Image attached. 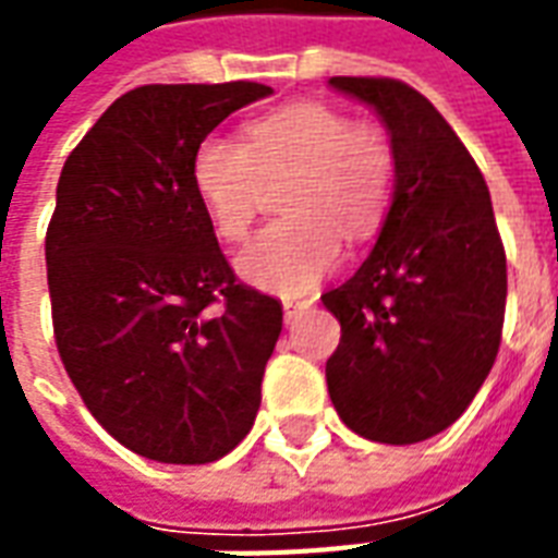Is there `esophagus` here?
<instances>
[{
    "label": "esophagus",
    "mask_w": 558,
    "mask_h": 558,
    "mask_svg": "<svg viewBox=\"0 0 558 558\" xmlns=\"http://www.w3.org/2000/svg\"><path fill=\"white\" fill-rule=\"evenodd\" d=\"M311 299H283V314H287V319H295V316L302 314V311H307L311 307Z\"/></svg>",
    "instance_id": "34e87169"
}]
</instances>
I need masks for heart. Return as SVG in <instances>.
<instances>
[{
	"instance_id": "heart-1",
	"label": "heart",
	"mask_w": 558,
	"mask_h": 558,
	"mask_svg": "<svg viewBox=\"0 0 558 558\" xmlns=\"http://www.w3.org/2000/svg\"><path fill=\"white\" fill-rule=\"evenodd\" d=\"M295 170L283 191L287 218L266 223L235 259L244 280L280 295L311 292L343 256V232L376 230L391 194L395 155L383 128L352 122L331 104L280 107L247 125V146L208 134L191 160V182L220 239L251 230L263 179Z\"/></svg>"
}]
</instances>
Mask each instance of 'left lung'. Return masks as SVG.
<instances>
[{"instance_id": "left-lung-1", "label": "left lung", "mask_w": 558, "mask_h": 558, "mask_svg": "<svg viewBox=\"0 0 558 558\" xmlns=\"http://www.w3.org/2000/svg\"><path fill=\"white\" fill-rule=\"evenodd\" d=\"M374 107L395 155V196L362 268L323 295L340 323L328 395L364 439L412 445L454 424L502 340L505 247L490 191L421 92L388 77H331Z\"/></svg>"}]
</instances>
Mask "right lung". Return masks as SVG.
Returning a JSON list of instances; mask_svg holds the SVG:
<instances>
[{
  "instance_id": "add662e5",
  "label": "right lung",
  "mask_w": 558,
  "mask_h": 558,
  "mask_svg": "<svg viewBox=\"0 0 558 558\" xmlns=\"http://www.w3.org/2000/svg\"><path fill=\"white\" fill-rule=\"evenodd\" d=\"M263 83L140 86L68 155L47 227L62 364L116 442L211 463L254 427L283 307L235 280L191 182L196 146Z\"/></svg>"
}]
</instances>
